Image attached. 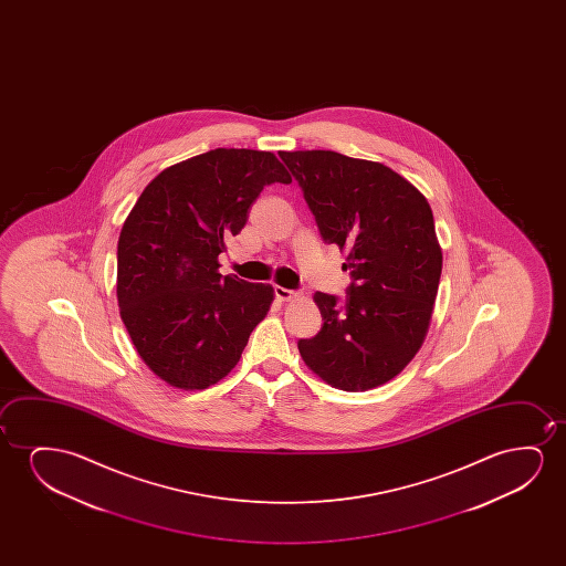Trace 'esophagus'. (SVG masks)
Wrapping results in <instances>:
<instances>
[{"label": "esophagus", "instance_id": "1", "mask_svg": "<svg viewBox=\"0 0 566 566\" xmlns=\"http://www.w3.org/2000/svg\"><path fill=\"white\" fill-rule=\"evenodd\" d=\"M300 294V292H295V290H287V287L274 286V295L279 297L280 302H287V300H292L295 295Z\"/></svg>", "mask_w": 566, "mask_h": 566}]
</instances>
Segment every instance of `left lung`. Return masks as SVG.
I'll list each match as a JSON object with an SVG mask.
<instances>
[{
	"instance_id": "left-lung-1",
	"label": "left lung",
	"mask_w": 566,
	"mask_h": 566,
	"mask_svg": "<svg viewBox=\"0 0 566 566\" xmlns=\"http://www.w3.org/2000/svg\"><path fill=\"white\" fill-rule=\"evenodd\" d=\"M325 243L346 249V297L315 294L323 326L297 348L328 385L364 392L396 377L426 338L442 253L426 197L379 163L334 150L280 153Z\"/></svg>"
}]
</instances>
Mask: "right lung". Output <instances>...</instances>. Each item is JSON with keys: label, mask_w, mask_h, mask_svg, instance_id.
Wrapping results in <instances>:
<instances>
[{"label": "right lung", "mask_w": 566, "mask_h": 566, "mask_svg": "<svg viewBox=\"0 0 566 566\" xmlns=\"http://www.w3.org/2000/svg\"><path fill=\"white\" fill-rule=\"evenodd\" d=\"M290 184L279 158L214 148L160 171L117 241V303L143 361L160 379L202 390L240 361L274 290L218 272L226 241L248 224L264 186Z\"/></svg>", "instance_id": "add662e5"}]
</instances>
